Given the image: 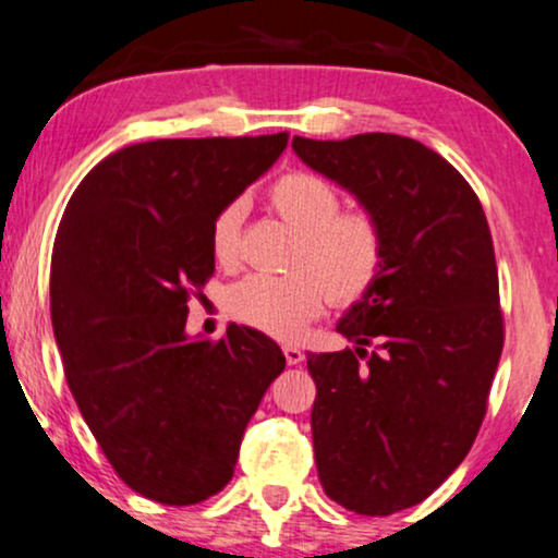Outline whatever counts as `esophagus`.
<instances>
[{"mask_svg":"<svg viewBox=\"0 0 558 558\" xmlns=\"http://www.w3.org/2000/svg\"><path fill=\"white\" fill-rule=\"evenodd\" d=\"M284 359L289 366H296V364H302L305 353H302V349H296V345H284Z\"/></svg>","mask_w":558,"mask_h":558,"instance_id":"1","label":"esophagus"}]
</instances>
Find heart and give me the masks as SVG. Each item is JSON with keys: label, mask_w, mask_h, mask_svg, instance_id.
I'll use <instances>...</instances> for the list:
<instances>
[{"label": "heart", "mask_w": 558, "mask_h": 558, "mask_svg": "<svg viewBox=\"0 0 558 558\" xmlns=\"http://www.w3.org/2000/svg\"><path fill=\"white\" fill-rule=\"evenodd\" d=\"M269 202L296 230L287 274H251L230 292L238 320L277 338H294L320 315L325 300L351 305L379 279L387 256L381 222L366 209H341V197L325 179L292 171L277 179ZM243 205L230 202L217 213L209 245L217 264L233 266L241 253Z\"/></svg>", "instance_id": "b5f03b06"}]
</instances>
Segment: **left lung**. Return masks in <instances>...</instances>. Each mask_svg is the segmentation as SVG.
Here are the masks:
<instances>
[{"label":"left lung","mask_w":558,"mask_h":558,"mask_svg":"<svg viewBox=\"0 0 558 558\" xmlns=\"http://www.w3.org/2000/svg\"><path fill=\"white\" fill-rule=\"evenodd\" d=\"M294 154L381 222L379 279L336 330L353 349L307 353L325 495L359 515L423 502L472 448L502 353L487 217L444 156L412 137L294 135Z\"/></svg>","instance_id":"1"}]
</instances>
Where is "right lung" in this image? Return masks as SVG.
Listing matches in <instances>:
<instances>
[{
  "mask_svg": "<svg viewBox=\"0 0 558 558\" xmlns=\"http://www.w3.org/2000/svg\"><path fill=\"white\" fill-rule=\"evenodd\" d=\"M289 135L177 137L114 150L82 179L50 258V320L71 395L130 489L197 505L233 476L241 438L284 353L230 323L186 338V300L215 271L222 207Z\"/></svg>",
  "mask_w": 558,
  "mask_h": 558,
  "instance_id": "obj_1",
  "label": "right lung"
}]
</instances>
